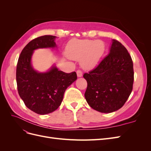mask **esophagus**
I'll return each mask as SVG.
<instances>
[{
  "label": "esophagus",
  "mask_w": 151,
  "mask_h": 151,
  "mask_svg": "<svg viewBox=\"0 0 151 151\" xmlns=\"http://www.w3.org/2000/svg\"><path fill=\"white\" fill-rule=\"evenodd\" d=\"M77 77H81L83 76V72H82V71L81 70H77Z\"/></svg>",
  "instance_id": "esophagus-1"
}]
</instances>
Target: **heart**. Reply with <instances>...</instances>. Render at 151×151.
<instances>
[{"label": "heart", "mask_w": 151, "mask_h": 151, "mask_svg": "<svg viewBox=\"0 0 151 151\" xmlns=\"http://www.w3.org/2000/svg\"><path fill=\"white\" fill-rule=\"evenodd\" d=\"M104 50V44L100 40L72 39L68 42L66 47L68 57L74 60L81 58V65L86 69H91L96 66Z\"/></svg>", "instance_id": "b5f03b06"}]
</instances>
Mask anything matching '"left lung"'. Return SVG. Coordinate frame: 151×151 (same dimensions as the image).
Segmentation results:
<instances>
[{"mask_svg":"<svg viewBox=\"0 0 151 151\" xmlns=\"http://www.w3.org/2000/svg\"><path fill=\"white\" fill-rule=\"evenodd\" d=\"M83 77L88 83L84 96L89 106L101 113L115 111L124 105L133 89V61L126 48L113 40L109 54Z\"/></svg>","mask_w":151,"mask_h":151,"instance_id":"left-lung-1","label":"left lung"}]
</instances>
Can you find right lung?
<instances>
[{
  "instance_id": "obj_1",
  "label": "right lung",
  "mask_w": 151,
  "mask_h": 151,
  "mask_svg": "<svg viewBox=\"0 0 151 151\" xmlns=\"http://www.w3.org/2000/svg\"><path fill=\"white\" fill-rule=\"evenodd\" d=\"M56 36H40L26 45L18 59L16 82L18 93L27 108L40 115L52 113L59 107L67 88L77 79L76 72L65 73L53 67L48 72L33 69L31 58L38 48H53Z\"/></svg>"
}]
</instances>
